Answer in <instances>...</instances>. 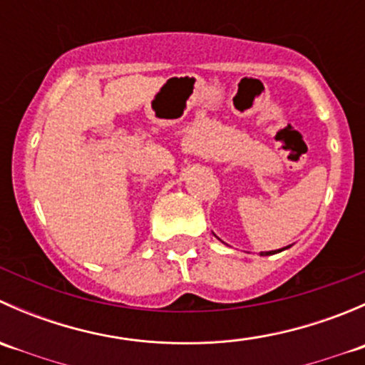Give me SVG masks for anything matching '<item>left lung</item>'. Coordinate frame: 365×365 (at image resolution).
Returning <instances> with one entry per match:
<instances>
[{
	"label": "left lung",
	"mask_w": 365,
	"mask_h": 365,
	"mask_svg": "<svg viewBox=\"0 0 365 365\" xmlns=\"http://www.w3.org/2000/svg\"><path fill=\"white\" fill-rule=\"evenodd\" d=\"M289 247V245H288ZM288 247H282V249H277V251H268V252H259V256H272V254H275V252H281V251H284V249H288Z\"/></svg>",
	"instance_id": "obj_1"
}]
</instances>
